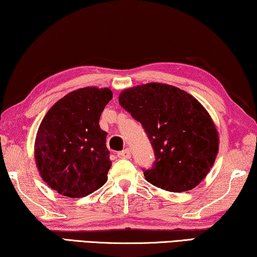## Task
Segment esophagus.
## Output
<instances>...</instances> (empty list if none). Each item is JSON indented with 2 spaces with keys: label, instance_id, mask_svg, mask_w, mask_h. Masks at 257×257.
I'll return each instance as SVG.
<instances>
[{
  "label": "esophagus",
  "instance_id": "esophagus-1",
  "mask_svg": "<svg viewBox=\"0 0 257 257\" xmlns=\"http://www.w3.org/2000/svg\"><path fill=\"white\" fill-rule=\"evenodd\" d=\"M130 155H132V153H130L129 149H124L123 151L117 152V157H118V158H121V159H129Z\"/></svg>",
  "mask_w": 257,
  "mask_h": 257
}]
</instances>
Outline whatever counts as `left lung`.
Masks as SVG:
<instances>
[{"instance_id":"8db88e82","label":"left lung","mask_w":257,"mask_h":257,"mask_svg":"<svg viewBox=\"0 0 257 257\" xmlns=\"http://www.w3.org/2000/svg\"><path fill=\"white\" fill-rule=\"evenodd\" d=\"M118 102L144 128L156 160L144 177L173 193L190 190L209 173L219 139L211 116L179 87L148 83L123 90Z\"/></svg>"}]
</instances>
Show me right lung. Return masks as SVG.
<instances>
[{
  "instance_id": "add662e5",
  "label": "right lung",
  "mask_w": 257,
  "mask_h": 257,
  "mask_svg": "<svg viewBox=\"0 0 257 257\" xmlns=\"http://www.w3.org/2000/svg\"><path fill=\"white\" fill-rule=\"evenodd\" d=\"M112 98L107 87H83L56 101L41 121L34 158L41 178L60 195L85 197L107 181L112 162L99 118Z\"/></svg>"
}]
</instances>
